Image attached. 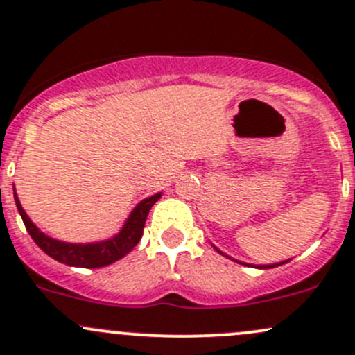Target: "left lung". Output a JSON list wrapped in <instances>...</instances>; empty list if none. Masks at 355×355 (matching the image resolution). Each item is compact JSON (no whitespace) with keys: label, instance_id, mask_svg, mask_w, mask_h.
<instances>
[{"label":"left lung","instance_id":"1","mask_svg":"<svg viewBox=\"0 0 355 355\" xmlns=\"http://www.w3.org/2000/svg\"><path fill=\"white\" fill-rule=\"evenodd\" d=\"M214 247V245H213ZM214 249L218 250V252L221 254V256H227V254L225 252H221L220 249H218V247H214ZM227 257H230V256H227ZM232 259V257H230ZM234 261H237V259H234ZM290 261V259H288ZM288 261H280V263H275V264H256V268H259V270H270V268H277V266H282V264H285V263H288ZM237 263H241V261H237ZM241 264H245V263H241Z\"/></svg>","mask_w":355,"mask_h":355}]
</instances>
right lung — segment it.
<instances>
[{"mask_svg": "<svg viewBox=\"0 0 355 355\" xmlns=\"http://www.w3.org/2000/svg\"><path fill=\"white\" fill-rule=\"evenodd\" d=\"M13 196H15L17 209H19L20 216H22L28 235H31L32 241L41 247L49 257H53V259L60 261V263L63 264H68V266L103 268L114 263V261L121 259V257H125L139 244V241H141L142 237V232H144L146 218H148L149 211L155 206L156 200H159L161 192L151 196V198H146L144 200H141V202L132 209V213L128 214L123 227H121V230L118 232L116 235L106 239V241L89 242V244H71V242L56 241V239L46 235L44 232L39 230V228L32 223L31 218L27 216L22 204H20L19 198H17L15 191H13Z\"/></svg>", "mask_w": 355, "mask_h": 355, "instance_id": "obj_1", "label": "right lung"}]
</instances>
